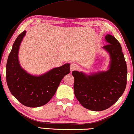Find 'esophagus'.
Masks as SVG:
<instances>
[{
  "instance_id": "1",
  "label": "esophagus",
  "mask_w": 134,
  "mask_h": 134,
  "mask_svg": "<svg viewBox=\"0 0 134 134\" xmlns=\"http://www.w3.org/2000/svg\"><path fill=\"white\" fill-rule=\"evenodd\" d=\"M77 68V65L76 63H71L70 64V70L71 71H75Z\"/></svg>"
}]
</instances>
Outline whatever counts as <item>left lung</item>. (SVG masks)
Segmentation results:
<instances>
[{
  "instance_id": "left-lung-1",
  "label": "left lung",
  "mask_w": 134,
  "mask_h": 134,
  "mask_svg": "<svg viewBox=\"0 0 134 134\" xmlns=\"http://www.w3.org/2000/svg\"><path fill=\"white\" fill-rule=\"evenodd\" d=\"M107 44L103 48L109 53V70L86 76L73 71L74 92L82 106L94 111L109 108L118 101L127 85V68L120 43L114 36L107 35Z\"/></svg>"
}]
</instances>
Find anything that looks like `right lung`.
I'll return each instance as SVG.
<instances>
[{
  "label": "right lung",
  "instance_id": "right-lung-1",
  "mask_svg": "<svg viewBox=\"0 0 134 134\" xmlns=\"http://www.w3.org/2000/svg\"><path fill=\"white\" fill-rule=\"evenodd\" d=\"M25 31L18 36L8 57L6 80L10 91L25 106L37 107L48 103L54 95L61 81L70 73V64L56 68L40 76L27 73L20 66L18 53Z\"/></svg>",
  "mask_w": 134,
  "mask_h": 134
}]
</instances>
